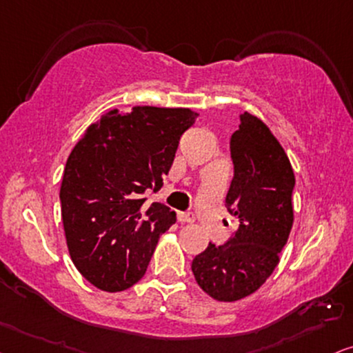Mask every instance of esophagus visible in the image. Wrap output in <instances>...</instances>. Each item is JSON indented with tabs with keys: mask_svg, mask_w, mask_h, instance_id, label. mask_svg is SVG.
<instances>
[{
	"mask_svg": "<svg viewBox=\"0 0 353 353\" xmlns=\"http://www.w3.org/2000/svg\"><path fill=\"white\" fill-rule=\"evenodd\" d=\"M177 220L181 223H192L195 220V215L192 212H179L177 213Z\"/></svg>",
	"mask_w": 353,
	"mask_h": 353,
	"instance_id": "esophagus-1",
	"label": "esophagus"
}]
</instances>
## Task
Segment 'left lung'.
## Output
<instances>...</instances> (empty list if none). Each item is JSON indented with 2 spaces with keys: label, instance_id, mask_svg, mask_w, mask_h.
Segmentation results:
<instances>
[{
  "label": "left lung",
  "instance_id": "8db88e82",
  "mask_svg": "<svg viewBox=\"0 0 353 353\" xmlns=\"http://www.w3.org/2000/svg\"><path fill=\"white\" fill-rule=\"evenodd\" d=\"M239 120L230 140L234 176L225 202L238 230L192 261L200 288L218 301L241 300L269 279L293 225L288 156L261 119L244 112Z\"/></svg>",
  "mask_w": 353,
  "mask_h": 353
}]
</instances>
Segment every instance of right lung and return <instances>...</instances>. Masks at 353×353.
<instances>
[{
	"label": "right lung",
	"instance_id": "1",
	"mask_svg": "<svg viewBox=\"0 0 353 353\" xmlns=\"http://www.w3.org/2000/svg\"><path fill=\"white\" fill-rule=\"evenodd\" d=\"M197 117L153 105L110 110L70 153L61 220L71 261L94 287L122 292L145 275L159 236L176 223L164 203L146 208L145 192L161 189L182 133Z\"/></svg>",
	"mask_w": 353,
	"mask_h": 353
}]
</instances>
